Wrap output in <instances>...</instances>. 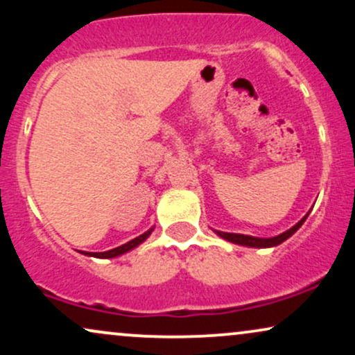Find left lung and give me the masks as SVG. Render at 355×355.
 Segmentation results:
<instances>
[{"instance_id": "1", "label": "left lung", "mask_w": 355, "mask_h": 355, "mask_svg": "<svg viewBox=\"0 0 355 355\" xmlns=\"http://www.w3.org/2000/svg\"><path fill=\"white\" fill-rule=\"evenodd\" d=\"M311 214V211H309ZM309 214L305 215L302 220H299V222L295 223L292 229L285 230L284 234L280 235H275V237H270V239H260V237H252V235H243V234H229V232H220V230H215V234L218 235V237L225 239L227 242H232V243H237V245H243V247H254V248H268V247H275V245H280V243L285 242L288 237H292V235L295 234L297 230L302 227V223L305 222V218L309 217Z\"/></svg>"}]
</instances>
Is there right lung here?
I'll use <instances>...</instances> for the list:
<instances>
[{"label": "right lung", "mask_w": 355, "mask_h": 355, "mask_svg": "<svg viewBox=\"0 0 355 355\" xmlns=\"http://www.w3.org/2000/svg\"><path fill=\"white\" fill-rule=\"evenodd\" d=\"M153 229H155V227H152L150 230H146L145 234L140 235V237L130 240V242H126V243H123V245H120L116 248H112V250H107V252H81V254L88 255V257H96V259H113V257L123 255V254H126V252L133 250V248L140 245V243H144L145 240L150 237V234H152Z\"/></svg>", "instance_id": "right-lung-1"}]
</instances>
